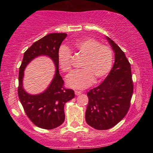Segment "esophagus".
Wrapping results in <instances>:
<instances>
[{
  "instance_id": "1",
  "label": "esophagus",
  "mask_w": 153,
  "mask_h": 153,
  "mask_svg": "<svg viewBox=\"0 0 153 153\" xmlns=\"http://www.w3.org/2000/svg\"><path fill=\"white\" fill-rule=\"evenodd\" d=\"M82 93V92H81V91H75V94L76 95H81V94Z\"/></svg>"
}]
</instances>
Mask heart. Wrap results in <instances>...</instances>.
Returning a JSON list of instances; mask_svg holds the SVG:
<instances>
[{
	"instance_id": "1",
	"label": "heart",
	"mask_w": 153,
	"mask_h": 153,
	"mask_svg": "<svg viewBox=\"0 0 153 153\" xmlns=\"http://www.w3.org/2000/svg\"><path fill=\"white\" fill-rule=\"evenodd\" d=\"M74 47L84 57L81 71L72 72L67 78L68 86L73 89H84L94 81L104 79L110 72L113 63V52L108 45L102 44L92 38H84L75 41ZM61 69L68 72L72 69V54L67 47L62 46L58 52Z\"/></svg>"
}]
</instances>
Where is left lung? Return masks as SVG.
Here are the masks:
<instances>
[{"label":"left lung","mask_w":153,"mask_h":153,"mask_svg":"<svg viewBox=\"0 0 153 153\" xmlns=\"http://www.w3.org/2000/svg\"><path fill=\"white\" fill-rule=\"evenodd\" d=\"M106 39L115 52V63L105 80L87 92L85 114L86 123L99 130L110 129L124 118L133 93L130 64L121 48Z\"/></svg>","instance_id":"1"}]
</instances>
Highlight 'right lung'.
Instances as JSON below:
<instances>
[{
	"label": "right lung",
	"instance_id": "obj_1",
	"mask_svg": "<svg viewBox=\"0 0 153 153\" xmlns=\"http://www.w3.org/2000/svg\"><path fill=\"white\" fill-rule=\"evenodd\" d=\"M65 33H52L34 43L24 52L19 69L18 93L26 114L35 126L46 129L58 127L65 120L64 105L75 97L71 89L64 87V81L59 74L58 52L61 43L67 37ZM41 55L49 56L55 64V76L48 89L38 95H30L22 87L23 71L34 58Z\"/></svg>",
	"mask_w": 153,
	"mask_h": 153
}]
</instances>
